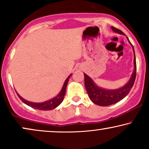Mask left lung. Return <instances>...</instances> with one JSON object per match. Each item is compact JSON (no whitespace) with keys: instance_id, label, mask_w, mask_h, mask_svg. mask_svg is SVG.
<instances>
[{"instance_id":"left-lung-1","label":"left lung","mask_w":149,"mask_h":149,"mask_svg":"<svg viewBox=\"0 0 149 149\" xmlns=\"http://www.w3.org/2000/svg\"><path fill=\"white\" fill-rule=\"evenodd\" d=\"M112 30L118 34H125L121 30L117 29L115 27H111ZM128 41L132 45L131 42L127 38ZM132 49H133L134 58V70L132 72V77L130 81H128L126 85L123 87L119 88L117 89H105L101 88L97 86L93 81L86 74H84L85 77V86L87 92L88 93L89 98L93 103L95 104L102 106V107H107V106L114 104L118 102L122 99H123L126 95H127L131 90L133 87L134 83L135 82L136 76V57L135 52H134V49L133 45H132Z\"/></svg>"}]
</instances>
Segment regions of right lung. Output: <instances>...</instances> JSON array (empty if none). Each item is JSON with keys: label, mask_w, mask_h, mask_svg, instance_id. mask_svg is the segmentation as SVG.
<instances>
[{"label": "right lung", "mask_w": 149, "mask_h": 149, "mask_svg": "<svg viewBox=\"0 0 149 149\" xmlns=\"http://www.w3.org/2000/svg\"><path fill=\"white\" fill-rule=\"evenodd\" d=\"M71 75L72 74H70V76L66 79V81H65V82L64 83V85H63L62 88L61 89L60 92L59 93L56 97H54V98L44 102H40V103L32 102H29L26 100L25 99H24L23 97L20 96L17 93V94L18 95V97L20 98V100H21L24 104H27L30 107L34 108V109H35L41 110V111H50V110L56 109L57 107H58V106L62 102L63 100H64L65 93H66L67 85H68L69 79H70Z\"/></svg>", "instance_id": "1"}]
</instances>
